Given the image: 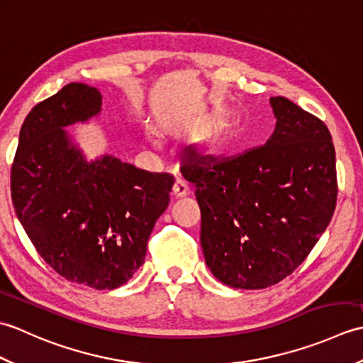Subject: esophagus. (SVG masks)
<instances>
[{"label": "esophagus", "instance_id": "esophagus-1", "mask_svg": "<svg viewBox=\"0 0 363 363\" xmlns=\"http://www.w3.org/2000/svg\"><path fill=\"white\" fill-rule=\"evenodd\" d=\"M189 194H190V189H189L187 184L181 181V179H177L174 182V186H173V195L176 198H184V196H187Z\"/></svg>", "mask_w": 363, "mask_h": 363}]
</instances>
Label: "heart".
I'll return each mask as SVG.
<instances>
[{"label": "heart", "instance_id": "heart-1", "mask_svg": "<svg viewBox=\"0 0 363 363\" xmlns=\"http://www.w3.org/2000/svg\"><path fill=\"white\" fill-rule=\"evenodd\" d=\"M228 135H229V130H228V125H223L220 128V130L217 134H215L209 142L206 143V150L207 152H217L220 148L225 146V143L228 142Z\"/></svg>", "mask_w": 363, "mask_h": 363}]
</instances>
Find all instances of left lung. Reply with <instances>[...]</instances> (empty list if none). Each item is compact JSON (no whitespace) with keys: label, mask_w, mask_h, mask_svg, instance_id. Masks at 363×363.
Instances as JSON below:
<instances>
[{"label":"left lung","mask_w":363,"mask_h":363,"mask_svg":"<svg viewBox=\"0 0 363 363\" xmlns=\"http://www.w3.org/2000/svg\"><path fill=\"white\" fill-rule=\"evenodd\" d=\"M269 104L276 128L265 145L237 157L190 159L184 174L196 189L206 264L234 289H267L291 274L335 211L329 129L287 98Z\"/></svg>","instance_id":"left-lung-1"}]
</instances>
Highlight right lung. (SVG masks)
Instances as JSON below:
<instances>
[{
  "label": "right lung",
  "instance_id": "1",
  "mask_svg": "<svg viewBox=\"0 0 363 363\" xmlns=\"http://www.w3.org/2000/svg\"><path fill=\"white\" fill-rule=\"evenodd\" d=\"M101 101L98 89L72 82L33 107L20 129L11 191L21 226L54 272L112 290L143 265L174 179L109 154L86 159L65 128L96 117Z\"/></svg>",
  "mask_w": 363,
  "mask_h": 363
}]
</instances>
